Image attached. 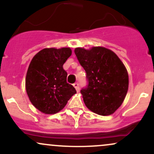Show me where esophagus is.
Listing matches in <instances>:
<instances>
[{"instance_id":"34e87169","label":"esophagus","mask_w":154,"mask_h":154,"mask_svg":"<svg viewBox=\"0 0 154 154\" xmlns=\"http://www.w3.org/2000/svg\"><path fill=\"white\" fill-rule=\"evenodd\" d=\"M73 86L75 87V88L76 89V91L78 92L79 91V83L78 82H75L73 84Z\"/></svg>"}]
</instances>
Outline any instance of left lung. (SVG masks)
<instances>
[{
  "label": "left lung",
  "mask_w": 154,
  "mask_h": 154,
  "mask_svg": "<svg viewBox=\"0 0 154 154\" xmlns=\"http://www.w3.org/2000/svg\"><path fill=\"white\" fill-rule=\"evenodd\" d=\"M75 53L87 74L88 85L80 91L85 106L99 115L114 114L128 91L126 67L115 53L103 47L76 48Z\"/></svg>",
  "instance_id": "8db88e82"
}]
</instances>
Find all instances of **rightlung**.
<instances>
[{"label":"right lung","instance_id":"1","mask_svg":"<svg viewBox=\"0 0 154 154\" xmlns=\"http://www.w3.org/2000/svg\"><path fill=\"white\" fill-rule=\"evenodd\" d=\"M71 55L70 48H44L29 63L25 79L26 93L32 105L44 114L59 112L77 93L67 83V73L63 68Z\"/></svg>","mask_w":154,"mask_h":154}]
</instances>
